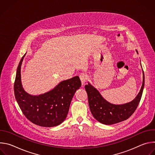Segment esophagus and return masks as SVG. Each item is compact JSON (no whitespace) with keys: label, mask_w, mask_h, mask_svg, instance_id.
<instances>
[{"label":"esophagus","mask_w":155,"mask_h":155,"mask_svg":"<svg viewBox=\"0 0 155 155\" xmlns=\"http://www.w3.org/2000/svg\"><path fill=\"white\" fill-rule=\"evenodd\" d=\"M79 77H80V78L81 80V84L83 85L84 84V83L86 82V80H87V75L84 73H81V74H80Z\"/></svg>","instance_id":"esophagus-1"}]
</instances>
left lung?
<instances>
[{
	"label": "left lung",
	"instance_id": "1",
	"mask_svg": "<svg viewBox=\"0 0 155 155\" xmlns=\"http://www.w3.org/2000/svg\"><path fill=\"white\" fill-rule=\"evenodd\" d=\"M137 53L138 51L136 50ZM145 84L143 71V82L141 89L132 101L124 104H113L106 101L98 90L89 82L84 87L87 94L91 112L94 118L102 124L111 125L128 119L136 110L142 95Z\"/></svg>",
	"mask_w": 155,
	"mask_h": 155
}]
</instances>
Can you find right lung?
<instances>
[{
	"instance_id": "add662e5",
	"label": "right lung",
	"mask_w": 155,
	"mask_h": 155,
	"mask_svg": "<svg viewBox=\"0 0 155 155\" xmlns=\"http://www.w3.org/2000/svg\"><path fill=\"white\" fill-rule=\"evenodd\" d=\"M26 54L17 68L14 84L16 100L25 117L32 123L43 127H54L61 124L68 114L71 101L81 85L79 77L61 81L53 90L33 96L23 89L21 80V67Z\"/></svg>"
}]
</instances>
